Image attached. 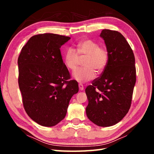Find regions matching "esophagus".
Masks as SVG:
<instances>
[{
	"label": "esophagus",
	"instance_id": "obj_1",
	"mask_svg": "<svg viewBox=\"0 0 154 154\" xmlns=\"http://www.w3.org/2000/svg\"><path fill=\"white\" fill-rule=\"evenodd\" d=\"M79 90H81V91H83L84 89V86H83V84L79 83Z\"/></svg>",
	"mask_w": 154,
	"mask_h": 154
}]
</instances>
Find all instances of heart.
I'll list each match as a JSON object with an SVG mask.
<instances>
[{
	"label": "heart",
	"mask_w": 154,
	"mask_h": 154,
	"mask_svg": "<svg viewBox=\"0 0 154 154\" xmlns=\"http://www.w3.org/2000/svg\"><path fill=\"white\" fill-rule=\"evenodd\" d=\"M83 58L84 67L77 69L73 73L74 79L79 83L93 80L95 77L96 71L100 73L105 69L109 62V51L96 41L87 39L77 44L76 50L68 48L64 54L65 64L71 71L77 68L80 59Z\"/></svg>",
	"instance_id": "1"
}]
</instances>
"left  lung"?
<instances>
[{
    "label": "left lung",
    "instance_id": "8db88e82",
    "mask_svg": "<svg viewBox=\"0 0 154 154\" xmlns=\"http://www.w3.org/2000/svg\"><path fill=\"white\" fill-rule=\"evenodd\" d=\"M100 36L109 51V62L100 76L86 88V114L96 125L108 127L119 122L131 106L136 81L135 57L120 32L104 29Z\"/></svg>",
    "mask_w": 154,
    "mask_h": 154
}]
</instances>
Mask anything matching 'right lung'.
Here are the masks:
<instances>
[{"mask_svg": "<svg viewBox=\"0 0 154 154\" xmlns=\"http://www.w3.org/2000/svg\"><path fill=\"white\" fill-rule=\"evenodd\" d=\"M70 39L50 33L35 35L22 48L18 59V85L25 111L43 126L61 122L71 97L79 91L77 81L69 80L60 51Z\"/></svg>", "mask_w": 154, "mask_h": 154, "instance_id": "1", "label": "right lung"}]
</instances>
